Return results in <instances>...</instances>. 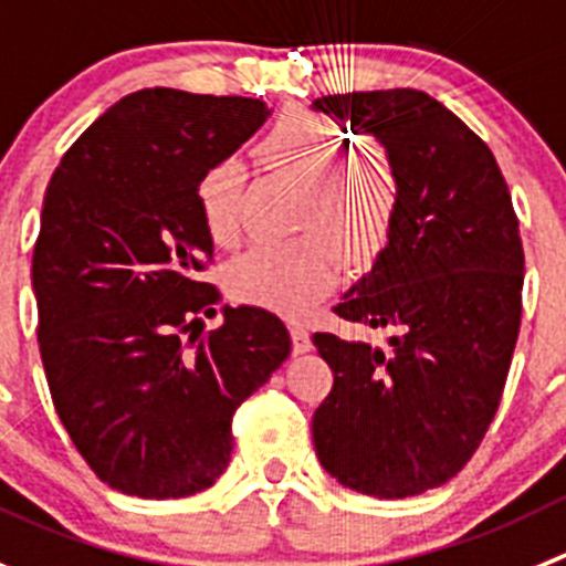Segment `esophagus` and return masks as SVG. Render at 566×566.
Instances as JSON below:
<instances>
[{"mask_svg": "<svg viewBox=\"0 0 566 566\" xmlns=\"http://www.w3.org/2000/svg\"><path fill=\"white\" fill-rule=\"evenodd\" d=\"M290 340H293V355H304V352L313 348L310 332L304 326H290Z\"/></svg>", "mask_w": 566, "mask_h": 566, "instance_id": "esophagus-1", "label": "esophagus"}]
</instances>
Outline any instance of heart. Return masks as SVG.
<instances>
[{"label":"heart","instance_id":"heart-1","mask_svg":"<svg viewBox=\"0 0 566 566\" xmlns=\"http://www.w3.org/2000/svg\"><path fill=\"white\" fill-rule=\"evenodd\" d=\"M268 170L301 187L298 223L307 229L290 240L259 242L229 268L237 301L279 315H304L340 279L346 265L366 268L388 248L399 218V176L382 153L346 156V139L315 116H287L256 145ZM242 167L234 158L211 164L195 187L200 220L211 242L229 245L240 231Z\"/></svg>","mask_w":566,"mask_h":566}]
</instances>
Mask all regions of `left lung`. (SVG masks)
Instances as JSON below:
<instances>
[{
    "mask_svg": "<svg viewBox=\"0 0 566 566\" xmlns=\"http://www.w3.org/2000/svg\"><path fill=\"white\" fill-rule=\"evenodd\" d=\"M313 108L377 136L402 187L388 248L335 307L394 332L390 348L313 335L335 374L315 455L346 489L413 497L467 467L500 408L522 321L520 220L494 153L430 94H329Z\"/></svg>",
    "mask_w": 566,
    "mask_h": 566,
    "instance_id": "8db88e82",
    "label": "left lung"
}]
</instances>
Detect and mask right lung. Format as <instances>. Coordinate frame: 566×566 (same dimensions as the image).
Here are the masks:
<instances>
[{"instance_id":"1","label":"right lung","mask_w":566,"mask_h":566,"mask_svg":"<svg viewBox=\"0 0 566 566\" xmlns=\"http://www.w3.org/2000/svg\"><path fill=\"white\" fill-rule=\"evenodd\" d=\"M253 97L142 88L69 147L33 251L39 348L69 438L111 489L178 500L209 489L231 419L287 360L282 321L223 307L200 273L211 240L195 187L268 119Z\"/></svg>"}]
</instances>
